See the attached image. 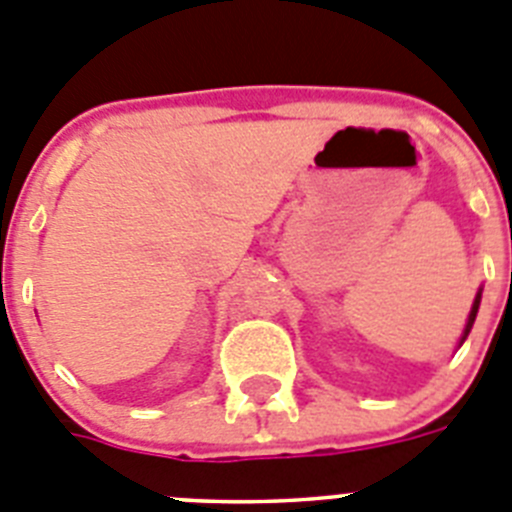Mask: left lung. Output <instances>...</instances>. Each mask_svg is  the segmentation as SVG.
<instances>
[{"label":"left lung","instance_id":"left-lung-1","mask_svg":"<svg viewBox=\"0 0 512 512\" xmlns=\"http://www.w3.org/2000/svg\"><path fill=\"white\" fill-rule=\"evenodd\" d=\"M480 301H482V290H477V296H474L472 311H469L467 326H464V331H462V339H459V344H464V339H467V336H469V331H472V324H474V319H477V311H480Z\"/></svg>","mask_w":512,"mask_h":512}]
</instances>
